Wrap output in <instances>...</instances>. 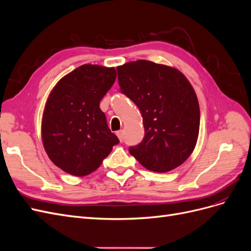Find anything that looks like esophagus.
Here are the masks:
<instances>
[{
	"label": "esophagus",
	"instance_id": "obj_1",
	"mask_svg": "<svg viewBox=\"0 0 251 251\" xmlns=\"http://www.w3.org/2000/svg\"><path fill=\"white\" fill-rule=\"evenodd\" d=\"M116 135H117V137L119 138L120 141L124 140V131H123V130H121V131H117V132H116Z\"/></svg>",
	"mask_w": 251,
	"mask_h": 251
}]
</instances>
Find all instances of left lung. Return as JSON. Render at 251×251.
I'll return each instance as SVG.
<instances>
[{
  "label": "left lung",
  "mask_w": 251,
  "mask_h": 251,
  "mask_svg": "<svg viewBox=\"0 0 251 251\" xmlns=\"http://www.w3.org/2000/svg\"><path fill=\"white\" fill-rule=\"evenodd\" d=\"M124 93L142 115L144 137L128 151L149 171L170 172L191 156L200 127L198 98L191 82L175 68L150 60L117 67Z\"/></svg>",
  "instance_id": "obj_1"
}]
</instances>
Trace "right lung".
Masks as SVG:
<instances>
[{"label":"right lung","mask_w":251,"mask_h":251,"mask_svg":"<svg viewBox=\"0 0 251 251\" xmlns=\"http://www.w3.org/2000/svg\"><path fill=\"white\" fill-rule=\"evenodd\" d=\"M116 79V70L82 65L53 88L42 119V139L50 160L73 176L100 168L119 142L100 102Z\"/></svg>","instance_id":"right-lung-1"}]
</instances>
